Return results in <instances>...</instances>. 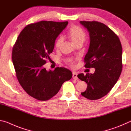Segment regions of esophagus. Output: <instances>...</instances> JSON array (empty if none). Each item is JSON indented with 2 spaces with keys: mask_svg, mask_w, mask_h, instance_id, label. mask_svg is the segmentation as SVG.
<instances>
[{
  "mask_svg": "<svg viewBox=\"0 0 131 131\" xmlns=\"http://www.w3.org/2000/svg\"><path fill=\"white\" fill-rule=\"evenodd\" d=\"M72 78H73L74 80H77V79H78V77H77V73L75 72H72Z\"/></svg>",
  "mask_w": 131,
  "mask_h": 131,
  "instance_id": "esophagus-1",
  "label": "esophagus"
}]
</instances>
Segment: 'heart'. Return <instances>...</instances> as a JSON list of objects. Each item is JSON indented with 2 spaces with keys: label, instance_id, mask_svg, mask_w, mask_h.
Here are the masks:
<instances>
[{
  "label": "heart",
  "instance_id": "1",
  "mask_svg": "<svg viewBox=\"0 0 131 131\" xmlns=\"http://www.w3.org/2000/svg\"><path fill=\"white\" fill-rule=\"evenodd\" d=\"M68 35L73 44L74 45H76L79 43H83L85 39L86 34L85 31L81 27L78 26H74L70 29L69 32H68ZM63 42V37L62 36H60L56 40V48L59 49L60 48ZM67 62L70 66H74V61L72 59H68Z\"/></svg>",
  "mask_w": 131,
  "mask_h": 131
}]
</instances>
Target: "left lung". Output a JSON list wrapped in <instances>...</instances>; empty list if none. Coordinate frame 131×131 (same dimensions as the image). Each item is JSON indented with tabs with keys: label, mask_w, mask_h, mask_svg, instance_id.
I'll return each instance as SVG.
<instances>
[{
	"label": "left lung",
	"mask_w": 131,
	"mask_h": 131,
	"mask_svg": "<svg viewBox=\"0 0 131 131\" xmlns=\"http://www.w3.org/2000/svg\"><path fill=\"white\" fill-rule=\"evenodd\" d=\"M80 23L88 29L90 36L85 67L95 68L93 74L78 75V78L88 85L81 95L89 100L99 99L111 91L121 75V43L116 34L104 24L94 21Z\"/></svg>",
	"instance_id": "1"
}]
</instances>
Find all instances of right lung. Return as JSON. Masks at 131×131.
<instances>
[{"instance_id":"1","label":"right lung","mask_w":131,"mask_h":131,"mask_svg":"<svg viewBox=\"0 0 131 131\" xmlns=\"http://www.w3.org/2000/svg\"><path fill=\"white\" fill-rule=\"evenodd\" d=\"M68 21H42L27 25L17 38L12 51V61L19 83L31 97L48 100L56 95L63 83L72 78L71 71L44 67L50 58L56 39Z\"/></svg>"}]
</instances>
